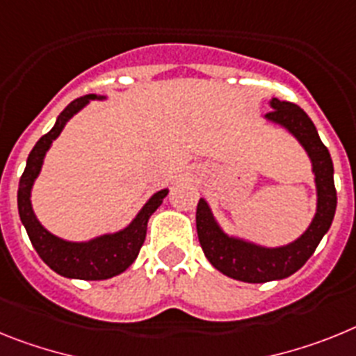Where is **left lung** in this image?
I'll return each mask as SVG.
<instances>
[{
	"label": "left lung",
	"mask_w": 356,
	"mask_h": 356,
	"mask_svg": "<svg viewBox=\"0 0 356 356\" xmlns=\"http://www.w3.org/2000/svg\"><path fill=\"white\" fill-rule=\"evenodd\" d=\"M268 122L281 125L290 132L312 161V172L317 188V209L308 229L293 242L281 247H264L238 236L224 233L215 220L208 202L197 204V234L209 264L225 276L245 283H267L292 276L314 254L333 222L337 209V191L333 182V163L327 148L321 141L314 122L296 104L270 100Z\"/></svg>",
	"instance_id": "left-lung-1"
}]
</instances>
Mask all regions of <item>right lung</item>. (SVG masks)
I'll use <instances>...</instances> for the list:
<instances>
[{
	"mask_svg": "<svg viewBox=\"0 0 356 356\" xmlns=\"http://www.w3.org/2000/svg\"><path fill=\"white\" fill-rule=\"evenodd\" d=\"M104 98L105 97H97V95H86V97L71 102L66 109L58 114L54 129L42 136L32 148V152L26 159V168L19 179V190H17V209H19L21 222L29 233L33 249L51 270L64 277H73V280H109L131 267L140 254V249L147 236L148 218L159 208L163 199L168 195L166 188L159 190L147 200V204L125 229L102 234V236L92 238L88 242L63 240V238L55 236L54 233H49L44 225L37 220L30 195H32L33 182L42 168L46 152L49 150L51 143L57 140L58 134L63 132L64 125L80 109H84L89 100H104Z\"/></svg>",
	"mask_w": 356,
	"mask_h": 356,
	"instance_id": "right-lung-1",
	"label": "right lung"
}]
</instances>
